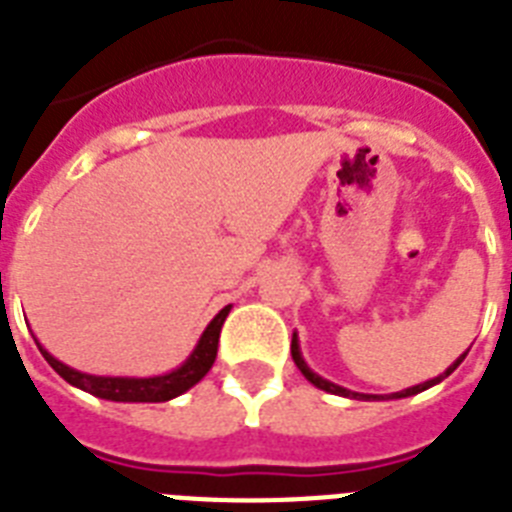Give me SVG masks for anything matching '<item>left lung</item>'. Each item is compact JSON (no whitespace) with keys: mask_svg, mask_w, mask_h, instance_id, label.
<instances>
[{"mask_svg":"<svg viewBox=\"0 0 512 512\" xmlns=\"http://www.w3.org/2000/svg\"><path fill=\"white\" fill-rule=\"evenodd\" d=\"M466 354H468V351H466ZM466 354L458 356V359H455V362L450 364L448 369H445V375H437L435 380H427V382H422V385H414V388H406V390H401V393H393V395H390V398H409V395H416V393H422V390L432 388V385H437V382H440V380H445V377H448L450 372H453V369L458 367V364H461L463 359H466ZM291 356H294V364H296V367H299V372H302V375L307 377V380L312 382V385H315V388L325 390V393L343 395V398H356V401H382V395L354 393V390L341 388V385H336V382L325 380V377H320V375H317V372H312V369L307 367V362H304V359H302V351H299V338H296V333H294V338H291Z\"/></svg>","mask_w":512,"mask_h":512,"instance_id":"8db88e82","label":"left lung"}]
</instances>
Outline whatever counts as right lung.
I'll return each mask as SVG.
<instances>
[{"label":"right lung","instance_id":"add662e5","mask_svg":"<svg viewBox=\"0 0 512 512\" xmlns=\"http://www.w3.org/2000/svg\"><path fill=\"white\" fill-rule=\"evenodd\" d=\"M229 307H223L213 320H210L208 328L203 330V336L197 341L195 351L187 356V362L182 367H176L169 375L158 377H101V375H85V372H77V369L67 367L59 359L49 354V351L38 343V349L44 354L46 362L51 364V369L57 372L59 377L75 385V388L85 390V393L96 395V398H106V401H119V403H163L171 401L176 395L187 393L192 385L203 380L210 372L213 362H216L218 354V338H221L223 320L229 315Z\"/></svg>","mask_w":512,"mask_h":512}]
</instances>
